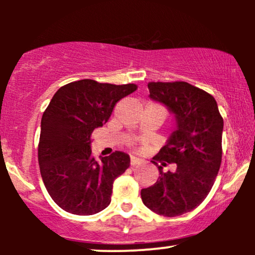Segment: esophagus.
Here are the masks:
<instances>
[{"label":"esophagus","mask_w":255,"mask_h":255,"mask_svg":"<svg viewBox=\"0 0 255 255\" xmlns=\"http://www.w3.org/2000/svg\"><path fill=\"white\" fill-rule=\"evenodd\" d=\"M142 164V160L139 159V158L136 157H131L130 158V165L131 166H136V165H140Z\"/></svg>","instance_id":"esophagus-1"}]
</instances>
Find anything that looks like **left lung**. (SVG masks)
Here are the masks:
<instances>
[{
  "label": "left lung",
  "mask_w": 255,
  "mask_h": 255,
  "mask_svg": "<svg viewBox=\"0 0 255 255\" xmlns=\"http://www.w3.org/2000/svg\"><path fill=\"white\" fill-rule=\"evenodd\" d=\"M150 98L176 119V129L153 157L160 176L141 199L151 211L175 217L199 206L211 191L222 162L223 118L216 99L184 81L148 83ZM174 164V172L162 166Z\"/></svg>",
  "instance_id": "obj_1"
}]
</instances>
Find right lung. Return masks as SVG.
<instances>
[{"label":"right lung","instance_id":"1","mask_svg":"<svg viewBox=\"0 0 255 255\" xmlns=\"http://www.w3.org/2000/svg\"><path fill=\"white\" fill-rule=\"evenodd\" d=\"M136 89L135 84L73 81L57 90L44 111L38 145L40 175L64 211L90 216L109 206L114 181L129 168L130 158L115 151L96 160L91 134L107 124L120 99Z\"/></svg>","mask_w":255,"mask_h":255}]
</instances>
